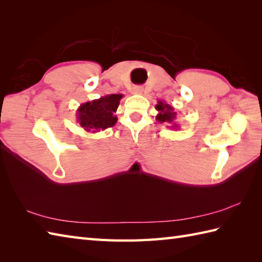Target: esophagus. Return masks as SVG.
Instances as JSON below:
<instances>
[{
  "label": "esophagus",
  "mask_w": 262,
  "mask_h": 262,
  "mask_svg": "<svg viewBox=\"0 0 262 262\" xmlns=\"http://www.w3.org/2000/svg\"><path fill=\"white\" fill-rule=\"evenodd\" d=\"M143 91H144L143 86H135L134 88V93H136V94H142Z\"/></svg>",
  "instance_id": "obj_1"
}]
</instances>
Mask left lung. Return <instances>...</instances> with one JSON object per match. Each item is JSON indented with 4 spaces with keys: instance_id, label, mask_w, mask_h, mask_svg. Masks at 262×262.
<instances>
[{
    "instance_id": "1",
    "label": "left lung",
    "mask_w": 262,
    "mask_h": 262,
    "mask_svg": "<svg viewBox=\"0 0 262 262\" xmlns=\"http://www.w3.org/2000/svg\"><path fill=\"white\" fill-rule=\"evenodd\" d=\"M155 109L159 111V114L157 115L155 118H157V120L160 122V124L169 125L166 127L174 128V129L179 128V125L176 122L178 114L171 104L166 103L165 101H162V100H159L158 104L155 105Z\"/></svg>"
}]
</instances>
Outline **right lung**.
Wrapping results in <instances>:
<instances>
[{
  "label": "right lung",
  "instance_id": "add662e5",
  "mask_svg": "<svg viewBox=\"0 0 262 262\" xmlns=\"http://www.w3.org/2000/svg\"><path fill=\"white\" fill-rule=\"evenodd\" d=\"M122 97V94H108L82 103L76 110L77 122L89 133H98L115 126L118 120L115 113Z\"/></svg>",
  "mask_w": 262,
  "mask_h": 262
}]
</instances>
